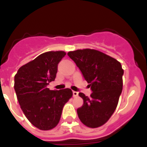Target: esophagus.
Masks as SVG:
<instances>
[{
    "instance_id": "esophagus-1",
    "label": "esophagus",
    "mask_w": 147,
    "mask_h": 147,
    "mask_svg": "<svg viewBox=\"0 0 147 147\" xmlns=\"http://www.w3.org/2000/svg\"><path fill=\"white\" fill-rule=\"evenodd\" d=\"M78 94H79V93H78V92H76V91H73V96H74V97L77 96Z\"/></svg>"
}]
</instances>
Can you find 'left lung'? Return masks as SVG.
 Listing matches in <instances>:
<instances>
[{
    "instance_id": "1",
    "label": "left lung",
    "mask_w": 147,
    "mask_h": 147,
    "mask_svg": "<svg viewBox=\"0 0 147 147\" xmlns=\"http://www.w3.org/2000/svg\"><path fill=\"white\" fill-rule=\"evenodd\" d=\"M67 55L80 68L93 91L90 97L79 93L84 104L77 109L78 116L87 127H101L117 107L123 88L121 65L114 58L94 49L69 51Z\"/></svg>"
}]
</instances>
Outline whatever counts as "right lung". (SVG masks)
<instances>
[{
  "label": "right lung",
  "mask_w": 147,
  "mask_h": 147,
  "mask_svg": "<svg viewBox=\"0 0 147 147\" xmlns=\"http://www.w3.org/2000/svg\"><path fill=\"white\" fill-rule=\"evenodd\" d=\"M66 53L48 51L21 66L15 76V88L20 108L34 127L49 130L57 125L62 108L72 97L69 88L51 90L47 88L54 81L57 66Z\"/></svg>",
  "instance_id": "add662e5"
}]
</instances>
